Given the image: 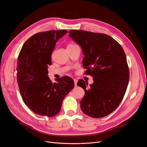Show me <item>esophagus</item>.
I'll return each mask as SVG.
<instances>
[{
    "label": "esophagus",
    "instance_id": "esophagus-1",
    "mask_svg": "<svg viewBox=\"0 0 147 147\" xmlns=\"http://www.w3.org/2000/svg\"><path fill=\"white\" fill-rule=\"evenodd\" d=\"M74 84H75V86H77L78 80H77V79H74Z\"/></svg>",
    "mask_w": 147,
    "mask_h": 147
}]
</instances>
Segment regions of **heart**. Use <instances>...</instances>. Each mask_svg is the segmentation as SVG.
Listing matches in <instances>:
<instances>
[{
    "label": "heart",
    "mask_w": 147,
    "mask_h": 147,
    "mask_svg": "<svg viewBox=\"0 0 147 147\" xmlns=\"http://www.w3.org/2000/svg\"><path fill=\"white\" fill-rule=\"evenodd\" d=\"M75 45H74V44H69V45H67V48H68V47H72V46H75Z\"/></svg>",
    "instance_id": "b5f03b06"
}]
</instances>
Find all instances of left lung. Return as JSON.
Masks as SVG:
<instances>
[{"label": "left lung", "instance_id": "left-lung-1", "mask_svg": "<svg viewBox=\"0 0 147 147\" xmlns=\"http://www.w3.org/2000/svg\"><path fill=\"white\" fill-rule=\"evenodd\" d=\"M69 32L81 47L84 55L83 65L87 69L85 74L93 78L89 87L83 80L78 81V86L85 91L81 109L92 118L106 116L119 106L128 86L129 69L124 51L106 34L83 30Z\"/></svg>", "mask_w": 147, "mask_h": 147}]
</instances>
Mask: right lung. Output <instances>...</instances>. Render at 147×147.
<instances>
[{
  "label": "right lung",
  "instance_id": "1",
  "mask_svg": "<svg viewBox=\"0 0 147 147\" xmlns=\"http://www.w3.org/2000/svg\"><path fill=\"white\" fill-rule=\"evenodd\" d=\"M66 30L38 32L23 44L18 57L17 81L24 103L35 114L52 117L60 112L64 97L74 87L67 76L52 83L48 77L51 55Z\"/></svg>",
  "mask_w": 147,
  "mask_h": 147
}]
</instances>
